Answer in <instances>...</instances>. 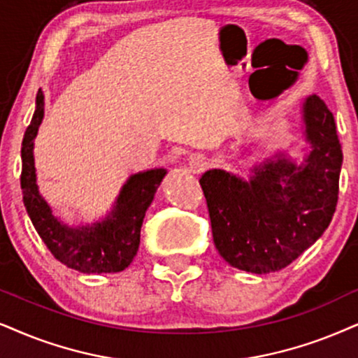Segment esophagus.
I'll use <instances>...</instances> for the list:
<instances>
[{
	"label": "esophagus",
	"instance_id": "1",
	"mask_svg": "<svg viewBox=\"0 0 358 358\" xmlns=\"http://www.w3.org/2000/svg\"><path fill=\"white\" fill-rule=\"evenodd\" d=\"M188 165L193 173H201V171H205L208 169L210 162H208L206 155H203V153H193V155H189L188 158Z\"/></svg>",
	"mask_w": 358,
	"mask_h": 358
}]
</instances>
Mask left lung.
I'll return each instance as SVG.
<instances>
[{
	"instance_id": "obj_1",
	"label": "left lung",
	"mask_w": 358,
	"mask_h": 358,
	"mask_svg": "<svg viewBox=\"0 0 358 358\" xmlns=\"http://www.w3.org/2000/svg\"><path fill=\"white\" fill-rule=\"evenodd\" d=\"M302 134L307 147L301 164L278 152L252 166L250 178L220 169L201 175L213 241L233 268L280 271L332 221L343 157L332 112L315 94L302 102Z\"/></svg>"
}]
</instances>
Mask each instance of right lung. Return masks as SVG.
Listing matches in <instances>:
<instances>
[{
	"instance_id": "add662e5",
	"label": "right lung",
	"mask_w": 358,
	"mask_h": 358,
	"mask_svg": "<svg viewBox=\"0 0 358 358\" xmlns=\"http://www.w3.org/2000/svg\"><path fill=\"white\" fill-rule=\"evenodd\" d=\"M44 119V94L36 96V110L21 147L22 201L36 231L52 256L67 268L84 274L120 273L129 268L138 251L140 228L165 169L138 171L129 176L112 210L89 224L69 226L52 215L51 206L36 183L34 138Z\"/></svg>"
}]
</instances>
